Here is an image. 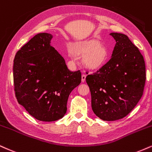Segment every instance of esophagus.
I'll use <instances>...</instances> for the list:
<instances>
[{
  "label": "esophagus",
  "instance_id": "esophagus-1",
  "mask_svg": "<svg viewBox=\"0 0 152 152\" xmlns=\"http://www.w3.org/2000/svg\"><path fill=\"white\" fill-rule=\"evenodd\" d=\"M85 80H86V75H82V83H85Z\"/></svg>",
  "mask_w": 152,
  "mask_h": 152
}]
</instances>
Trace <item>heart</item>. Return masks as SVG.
<instances>
[{"mask_svg": "<svg viewBox=\"0 0 152 152\" xmlns=\"http://www.w3.org/2000/svg\"><path fill=\"white\" fill-rule=\"evenodd\" d=\"M72 53L76 56L83 58L84 65L92 70L99 69L106 63L108 51L97 40H90L77 42L71 46Z\"/></svg>", "mask_w": 152, "mask_h": 152, "instance_id": "1", "label": "heart"}]
</instances>
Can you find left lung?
<instances>
[{"mask_svg":"<svg viewBox=\"0 0 152 152\" xmlns=\"http://www.w3.org/2000/svg\"><path fill=\"white\" fill-rule=\"evenodd\" d=\"M110 35L116 41L111 59L86 77L92 110L104 121L126 117L140 100L146 81L145 62L138 48L124 34Z\"/></svg>","mask_w":152,"mask_h":152,"instance_id":"obj_1","label":"left lung"}]
</instances>
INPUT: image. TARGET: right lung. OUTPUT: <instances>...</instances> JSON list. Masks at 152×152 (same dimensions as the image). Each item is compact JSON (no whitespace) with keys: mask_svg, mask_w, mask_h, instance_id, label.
Returning <instances> with one entry per match:
<instances>
[{"mask_svg":"<svg viewBox=\"0 0 152 152\" xmlns=\"http://www.w3.org/2000/svg\"><path fill=\"white\" fill-rule=\"evenodd\" d=\"M53 35H35L16 53L13 63L15 97L36 119L53 122L67 112L69 94L81 83L80 70L71 72L50 41Z\"/></svg>","mask_w":152,"mask_h":152,"instance_id":"add662e5","label":"right lung"}]
</instances>
